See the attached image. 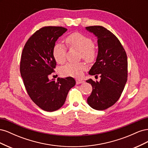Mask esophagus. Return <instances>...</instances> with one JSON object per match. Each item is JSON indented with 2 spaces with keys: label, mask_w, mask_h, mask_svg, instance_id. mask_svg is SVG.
Instances as JSON below:
<instances>
[{
  "label": "esophagus",
  "mask_w": 148,
  "mask_h": 148,
  "mask_svg": "<svg viewBox=\"0 0 148 148\" xmlns=\"http://www.w3.org/2000/svg\"><path fill=\"white\" fill-rule=\"evenodd\" d=\"M83 82H84V81H83V80H82V79H76V83H77V84L83 83Z\"/></svg>",
  "instance_id": "obj_1"
}]
</instances>
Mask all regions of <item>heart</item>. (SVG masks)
Masks as SVG:
<instances>
[{
  "label": "heart",
  "mask_w": 148,
  "mask_h": 148,
  "mask_svg": "<svg viewBox=\"0 0 148 148\" xmlns=\"http://www.w3.org/2000/svg\"><path fill=\"white\" fill-rule=\"evenodd\" d=\"M68 47L75 49L81 53V57L88 62H92L97 55L96 47L93 46L92 39L78 32L70 34L65 38ZM66 48L61 43H56L53 49V56L57 63L64 64L66 60ZM86 69L84 62L68 63L61 69V73L65 77H79Z\"/></svg>",
  "instance_id": "1"
}]
</instances>
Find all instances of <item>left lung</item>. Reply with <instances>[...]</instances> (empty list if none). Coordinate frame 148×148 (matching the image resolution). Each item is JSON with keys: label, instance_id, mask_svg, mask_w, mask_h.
<instances>
[{"label": "left lung", "instance_id": "obj_1", "mask_svg": "<svg viewBox=\"0 0 148 148\" xmlns=\"http://www.w3.org/2000/svg\"><path fill=\"white\" fill-rule=\"evenodd\" d=\"M86 29L97 37L98 54L89 74H99L100 82L87 80L92 87L88 104L92 108L103 110L113 106L123 91L128 77L126 52L115 36L102 26H87Z\"/></svg>", "mask_w": 148, "mask_h": 148}]
</instances>
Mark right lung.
<instances>
[{"label":"right lung","mask_w":148,"mask_h":148,"mask_svg":"<svg viewBox=\"0 0 148 148\" xmlns=\"http://www.w3.org/2000/svg\"><path fill=\"white\" fill-rule=\"evenodd\" d=\"M67 30L62 26H44L26 42L21 53L20 70L31 99L41 109L57 110L64 105L70 89L75 85L72 77L49 80L56 61L53 56L56 41Z\"/></svg>","instance_id":"add662e5"}]
</instances>
